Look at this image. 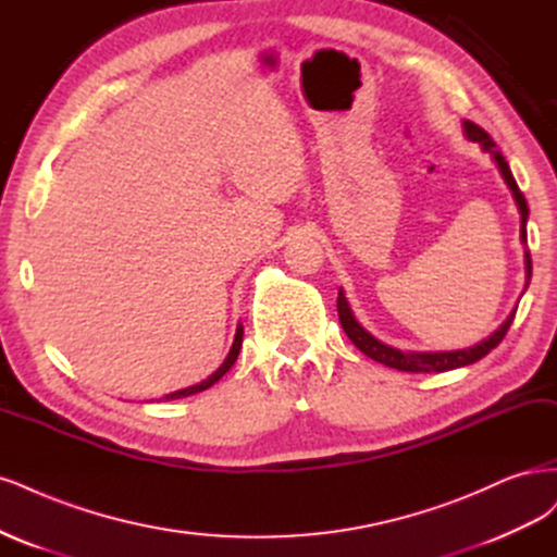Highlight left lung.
I'll use <instances>...</instances> for the list:
<instances>
[{"mask_svg":"<svg viewBox=\"0 0 557 557\" xmlns=\"http://www.w3.org/2000/svg\"><path fill=\"white\" fill-rule=\"evenodd\" d=\"M462 129H465V136H468L474 143H479L483 150L493 154L495 164H497L502 177H505V183L509 185V189L513 194V201H516L518 212H520V243L528 245V214H530V210H528V201H525L523 191L518 189V185L513 181L507 159L502 157L499 150H495L493 138L486 132H483L479 124L465 120L462 122ZM530 277H532V259H530V249L525 247V289H528V284H530ZM337 314H339V324H343L347 337L366 356H370L372 361L384 363L388 368L403 370V372H446V370H456V368H462V366L476 363L479 358H483L491 349H495L502 343V337L507 335L516 310L507 317L505 324H502L486 339H481L479 345L468 347V349H456V351H403V349H396V347H388V345L380 343V339H376L374 335H370L361 324H358L351 308H349V302H347V298L343 294V289L337 292Z\"/></svg>","mask_w":557,"mask_h":557,"instance_id":"8db88e82","label":"left lung"}]
</instances>
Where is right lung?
Masks as SVG:
<instances>
[{
	"label": "right lung",
	"mask_w": 557,
	"mask_h": 557,
	"mask_svg": "<svg viewBox=\"0 0 557 557\" xmlns=\"http://www.w3.org/2000/svg\"><path fill=\"white\" fill-rule=\"evenodd\" d=\"M240 347H243V326L238 324V329H236V337H233V347H231V351H228V356L224 358V363L214 370L208 380H203L201 384H194V386H187V388H183V391H175V393H169V396H164L161 400H175V398H187V396H194V393H201V391H206V388H210L214 382H220L222 376L231 370V366L236 363V358H238V354H240Z\"/></svg>",
	"instance_id": "obj_1"
}]
</instances>
